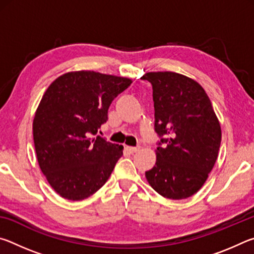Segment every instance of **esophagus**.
Returning <instances> with one entry per match:
<instances>
[{"instance_id": "1", "label": "esophagus", "mask_w": 254, "mask_h": 254, "mask_svg": "<svg viewBox=\"0 0 254 254\" xmlns=\"http://www.w3.org/2000/svg\"><path fill=\"white\" fill-rule=\"evenodd\" d=\"M127 149L130 152H135V151H137V150L140 149V147H127Z\"/></svg>"}]
</instances>
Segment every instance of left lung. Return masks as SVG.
<instances>
[{
  "instance_id": "8db88e82",
  "label": "left lung",
  "mask_w": 254,
  "mask_h": 254,
  "mask_svg": "<svg viewBox=\"0 0 254 254\" xmlns=\"http://www.w3.org/2000/svg\"><path fill=\"white\" fill-rule=\"evenodd\" d=\"M152 85L157 161L145 177L158 194L185 199L199 190L217 159L221 127L203 87L171 71L147 72Z\"/></svg>"
}]
</instances>
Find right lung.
<instances>
[{
    "label": "right lung",
    "instance_id": "right-lung-1",
    "mask_svg": "<svg viewBox=\"0 0 254 254\" xmlns=\"http://www.w3.org/2000/svg\"><path fill=\"white\" fill-rule=\"evenodd\" d=\"M131 79L95 71L58 77L42 96L33 120V140L42 174L69 200L96 192L123 156V147L97 135L109 107Z\"/></svg>",
    "mask_w": 254,
    "mask_h": 254
}]
</instances>
